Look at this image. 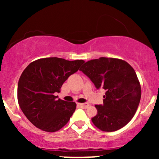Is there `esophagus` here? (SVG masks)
Returning <instances> with one entry per match:
<instances>
[{
  "label": "esophagus",
  "mask_w": 159,
  "mask_h": 159,
  "mask_svg": "<svg viewBox=\"0 0 159 159\" xmlns=\"http://www.w3.org/2000/svg\"><path fill=\"white\" fill-rule=\"evenodd\" d=\"M78 105H79L80 107H83V108H87V107H88L89 105L87 103H78Z\"/></svg>",
  "instance_id": "34e87169"
}]
</instances>
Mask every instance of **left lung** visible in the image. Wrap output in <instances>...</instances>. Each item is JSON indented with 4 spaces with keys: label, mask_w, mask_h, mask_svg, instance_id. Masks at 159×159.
I'll return each mask as SVG.
<instances>
[{
    "label": "left lung",
    "mask_w": 159,
    "mask_h": 159,
    "mask_svg": "<svg viewBox=\"0 0 159 159\" xmlns=\"http://www.w3.org/2000/svg\"><path fill=\"white\" fill-rule=\"evenodd\" d=\"M97 89L106 90L103 105H96L97 114L92 118L95 126L103 132H114L135 114L141 97V87L134 69L117 58L99 57L80 68Z\"/></svg>",
    "instance_id": "obj_1"
}]
</instances>
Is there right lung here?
Returning <instances> with one entry per match:
<instances>
[{
  "instance_id": "right-lung-1",
  "label": "right lung",
  "mask_w": 159,
  "mask_h": 159,
  "mask_svg": "<svg viewBox=\"0 0 159 159\" xmlns=\"http://www.w3.org/2000/svg\"><path fill=\"white\" fill-rule=\"evenodd\" d=\"M84 63L58 57L33 61L21 73L18 84V102L29 121L48 132L60 130L69 122L76 108L74 102L56 99L66 80Z\"/></svg>"
}]
</instances>
